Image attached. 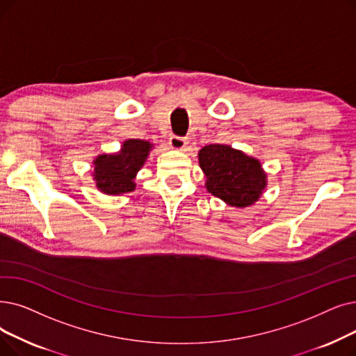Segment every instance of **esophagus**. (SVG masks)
Wrapping results in <instances>:
<instances>
[{"label": "esophagus", "mask_w": 356, "mask_h": 356, "mask_svg": "<svg viewBox=\"0 0 356 356\" xmlns=\"http://www.w3.org/2000/svg\"><path fill=\"white\" fill-rule=\"evenodd\" d=\"M168 144H170V147H172L173 149L183 151L184 148L188 147V140H186V138H181V136H176V135H173L172 138H170Z\"/></svg>", "instance_id": "34e87169"}]
</instances>
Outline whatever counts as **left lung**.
<instances>
[{"label":"left lung","instance_id":"obj_1","mask_svg":"<svg viewBox=\"0 0 356 356\" xmlns=\"http://www.w3.org/2000/svg\"><path fill=\"white\" fill-rule=\"evenodd\" d=\"M197 160L207 191L229 207L249 208L266 189L268 175L260 161L231 145H205Z\"/></svg>","mask_w":356,"mask_h":356}]
</instances>
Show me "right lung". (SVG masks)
<instances>
[{
  "label": "right lung",
  "instance_id": "obj_1",
  "mask_svg": "<svg viewBox=\"0 0 356 356\" xmlns=\"http://www.w3.org/2000/svg\"><path fill=\"white\" fill-rule=\"evenodd\" d=\"M154 144L144 140L123 141L118 152L99 154L92 160L96 188L109 196L134 192L136 175L144 167Z\"/></svg>",
  "mask_w": 356,
  "mask_h": 356
}]
</instances>
